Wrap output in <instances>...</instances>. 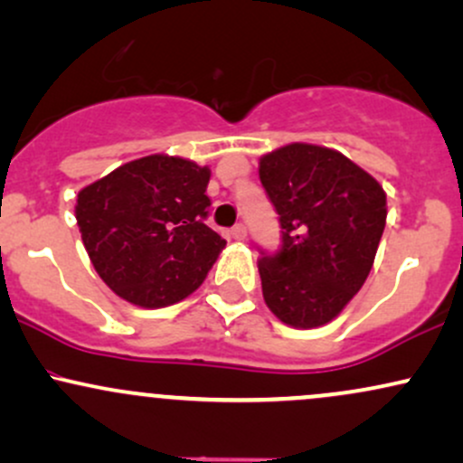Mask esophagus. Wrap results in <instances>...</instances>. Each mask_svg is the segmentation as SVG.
Instances as JSON below:
<instances>
[{
	"instance_id": "esophagus-1",
	"label": "esophagus",
	"mask_w": 463,
	"mask_h": 463,
	"mask_svg": "<svg viewBox=\"0 0 463 463\" xmlns=\"http://www.w3.org/2000/svg\"><path fill=\"white\" fill-rule=\"evenodd\" d=\"M231 237L237 239V241H243V239L248 237L246 226H243V224H235V226H232V228H231Z\"/></svg>"
}]
</instances>
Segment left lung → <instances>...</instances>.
<instances>
[{"mask_svg":"<svg viewBox=\"0 0 463 463\" xmlns=\"http://www.w3.org/2000/svg\"><path fill=\"white\" fill-rule=\"evenodd\" d=\"M259 178L283 243L261 252L263 298L294 328L324 326L368 279L385 228V191L342 152L289 143L265 154Z\"/></svg>","mask_w":463,"mask_h":463,"instance_id":"1","label":"left lung"}]
</instances>
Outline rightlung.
<instances>
[{
  "label": "right lung",
  "instance_id": "right-lung-1",
  "mask_svg": "<svg viewBox=\"0 0 463 463\" xmlns=\"http://www.w3.org/2000/svg\"><path fill=\"white\" fill-rule=\"evenodd\" d=\"M211 169L167 154L137 158L78 194L76 220L95 272L146 309L202 285L226 241L204 224Z\"/></svg>",
  "mask_w": 463,
  "mask_h": 463
}]
</instances>
